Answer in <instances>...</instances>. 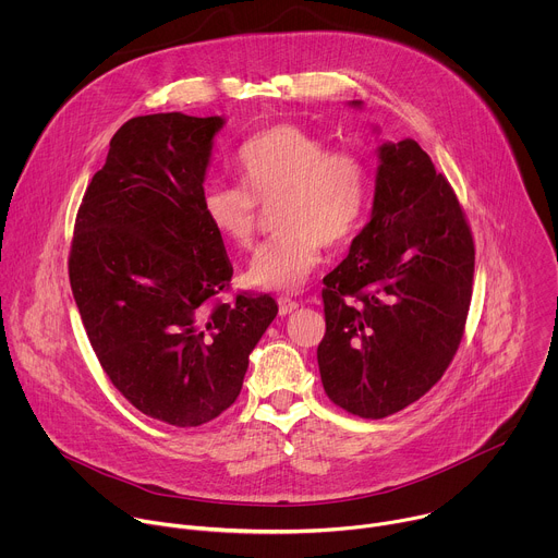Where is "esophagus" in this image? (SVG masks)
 Instances as JSON below:
<instances>
[{"mask_svg": "<svg viewBox=\"0 0 558 558\" xmlns=\"http://www.w3.org/2000/svg\"><path fill=\"white\" fill-rule=\"evenodd\" d=\"M300 306V302H295V300H291V298H278V311H280V315H289L291 311H295Z\"/></svg>", "mask_w": 558, "mask_h": 558, "instance_id": "34e87169", "label": "esophagus"}]
</instances>
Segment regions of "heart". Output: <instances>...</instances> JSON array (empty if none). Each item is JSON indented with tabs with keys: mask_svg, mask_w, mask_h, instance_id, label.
<instances>
[{
	"mask_svg": "<svg viewBox=\"0 0 558 558\" xmlns=\"http://www.w3.org/2000/svg\"><path fill=\"white\" fill-rule=\"evenodd\" d=\"M243 187L209 185L201 209L225 243L252 247L258 203H276L278 231L247 267V282L265 291H295L320 263V247H338L357 233L368 207V170L347 149H331L317 134L271 125L247 138L235 154Z\"/></svg>",
	"mask_w": 558,
	"mask_h": 558,
	"instance_id": "obj_1",
	"label": "heart"
}]
</instances>
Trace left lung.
I'll list each match as a JSON object with an SVG mask.
<instances>
[{"mask_svg": "<svg viewBox=\"0 0 558 558\" xmlns=\"http://www.w3.org/2000/svg\"><path fill=\"white\" fill-rule=\"evenodd\" d=\"M377 158L371 220L325 278L317 347L329 400L364 420L407 409L441 379L474 276L472 231L430 156L404 138L381 143Z\"/></svg>", "mask_w": 558, "mask_h": 558, "instance_id": "left-lung-1", "label": "left lung"}]
</instances>
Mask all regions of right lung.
Segmentation results:
<instances>
[{
  "instance_id": "obj_1",
  "label": "right lung",
  "mask_w": 558,
  "mask_h": 558,
  "mask_svg": "<svg viewBox=\"0 0 558 558\" xmlns=\"http://www.w3.org/2000/svg\"><path fill=\"white\" fill-rule=\"evenodd\" d=\"M222 125V117L181 112L123 123L78 207L68 258L106 375L143 415L179 428L235 402L278 313L267 293L216 300L233 269L201 198Z\"/></svg>"
}]
</instances>
